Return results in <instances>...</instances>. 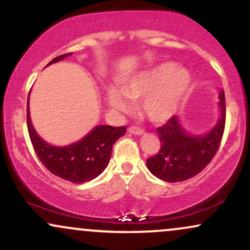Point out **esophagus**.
<instances>
[{"mask_svg": "<svg viewBox=\"0 0 250 250\" xmlns=\"http://www.w3.org/2000/svg\"><path fill=\"white\" fill-rule=\"evenodd\" d=\"M128 131L130 134H134V135H142L143 133H145V131H143V129H141V128H139V127H130V128H128Z\"/></svg>", "mask_w": 250, "mask_h": 250, "instance_id": "esophagus-1", "label": "esophagus"}]
</instances>
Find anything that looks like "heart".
<instances>
[{"label": "heart", "mask_w": 250, "mask_h": 250, "mask_svg": "<svg viewBox=\"0 0 250 250\" xmlns=\"http://www.w3.org/2000/svg\"><path fill=\"white\" fill-rule=\"evenodd\" d=\"M190 83L191 76L187 69L177 68L173 62H163L125 82L122 94L115 88H109L107 99L110 107L121 113L130 110L127 98L133 102L143 99L142 113L150 121L163 123L174 115Z\"/></svg>", "instance_id": "b5f03b06"}]
</instances>
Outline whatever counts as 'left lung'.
Here are the masks:
<instances>
[{
	"instance_id": "8db88e82",
	"label": "left lung",
	"mask_w": 250,
	"mask_h": 250,
	"mask_svg": "<svg viewBox=\"0 0 250 250\" xmlns=\"http://www.w3.org/2000/svg\"><path fill=\"white\" fill-rule=\"evenodd\" d=\"M221 116L216 125L205 135H189L173 116L166 125L157 128L161 148L147 160L150 173L167 182H180L191 179L210 163L219 150L226 125L225 91H220Z\"/></svg>"
}]
</instances>
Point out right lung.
Returning a JSON list of instances; mask_svg holds the SVG:
<instances>
[{
	"instance_id": "obj_1",
	"label": "right lung",
	"mask_w": 250,
	"mask_h": 250,
	"mask_svg": "<svg viewBox=\"0 0 250 250\" xmlns=\"http://www.w3.org/2000/svg\"><path fill=\"white\" fill-rule=\"evenodd\" d=\"M71 53L57 56L48 63H55L70 56ZM27 125L34 150L45 168L56 176L73 183H84L95 179L104 170L111 156V149L125 127L96 125L79 142L65 147H55L43 141L30 121L29 96L27 102Z\"/></svg>"
}]
</instances>
